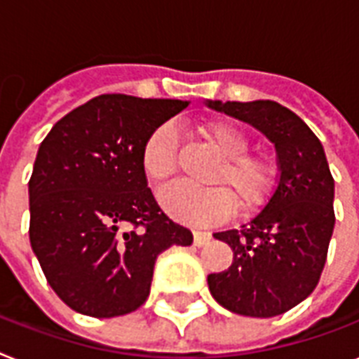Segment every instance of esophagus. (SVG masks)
<instances>
[{"label": "esophagus", "instance_id": "1", "mask_svg": "<svg viewBox=\"0 0 359 359\" xmlns=\"http://www.w3.org/2000/svg\"><path fill=\"white\" fill-rule=\"evenodd\" d=\"M210 240H212V234H210V232L194 230V245L195 247H205Z\"/></svg>", "mask_w": 359, "mask_h": 359}]
</instances>
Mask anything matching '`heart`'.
<instances>
[{
  "instance_id": "obj_1",
  "label": "heart",
  "mask_w": 359,
  "mask_h": 359,
  "mask_svg": "<svg viewBox=\"0 0 359 359\" xmlns=\"http://www.w3.org/2000/svg\"><path fill=\"white\" fill-rule=\"evenodd\" d=\"M206 140L217 151L221 165L208 177L221 188H197L173 182L160 189V205L180 223L214 226L229 219L236 205L250 210L262 205L273 188V165L258 154H249L247 134L230 121H212L203 127ZM179 133L173 123L158 125L147 136L140 154L142 171L151 182L168 179L177 165ZM226 189L223 190L222 188Z\"/></svg>"
}]
</instances>
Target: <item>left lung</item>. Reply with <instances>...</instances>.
Masks as SVG:
<instances>
[{"instance_id":"1","label":"left lung","mask_w":359,"mask_h":359,"mask_svg":"<svg viewBox=\"0 0 359 359\" xmlns=\"http://www.w3.org/2000/svg\"><path fill=\"white\" fill-rule=\"evenodd\" d=\"M206 107L252 125L275 144L278 182L258 214L215 240L234 260L208 275L210 293L223 308L247 317H275L316 290L336 215L334 179L323 144L295 112L276 101H205Z\"/></svg>"}]
</instances>
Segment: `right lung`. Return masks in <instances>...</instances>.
<instances>
[{
    "label": "right lung",
    "mask_w": 359,
    "mask_h": 359,
    "mask_svg": "<svg viewBox=\"0 0 359 359\" xmlns=\"http://www.w3.org/2000/svg\"><path fill=\"white\" fill-rule=\"evenodd\" d=\"M189 101L104 94L62 119L38 147L29 240L49 285L90 317L130 313L149 297L154 262L194 236L162 212L140 154Z\"/></svg>",
    "instance_id": "add662e5"
}]
</instances>
